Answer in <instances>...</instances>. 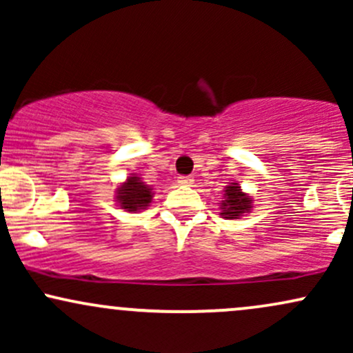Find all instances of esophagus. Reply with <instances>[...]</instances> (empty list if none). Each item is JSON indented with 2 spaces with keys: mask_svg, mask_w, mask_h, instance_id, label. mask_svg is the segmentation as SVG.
I'll use <instances>...</instances> for the list:
<instances>
[{
  "mask_svg": "<svg viewBox=\"0 0 353 353\" xmlns=\"http://www.w3.org/2000/svg\"><path fill=\"white\" fill-rule=\"evenodd\" d=\"M177 184H179V185H192L194 179L190 176H181V177H177Z\"/></svg>",
  "mask_w": 353,
  "mask_h": 353,
  "instance_id": "1",
  "label": "esophagus"
}]
</instances>
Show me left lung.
<instances>
[{
    "label": "left lung",
    "instance_id": "8db88e82",
    "mask_svg": "<svg viewBox=\"0 0 353 353\" xmlns=\"http://www.w3.org/2000/svg\"><path fill=\"white\" fill-rule=\"evenodd\" d=\"M224 201H221V216L225 219H239L245 212H250L252 209V199L249 194L242 192L241 185L237 182H230L224 189Z\"/></svg>",
    "mask_w": 353,
    "mask_h": 353
}]
</instances>
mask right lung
Segmentation results:
<instances>
[{"instance_id":"add662e5","label":"right lung","mask_w":353,"mask_h":353,"mask_svg":"<svg viewBox=\"0 0 353 353\" xmlns=\"http://www.w3.org/2000/svg\"><path fill=\"white\" fill-rule=\"evenodd\" d=\"M152 189L139 176L131 174L125 182L116 189V201L121 209L128 212H139L152 201Z\"/></svg>"}]
</instances>
